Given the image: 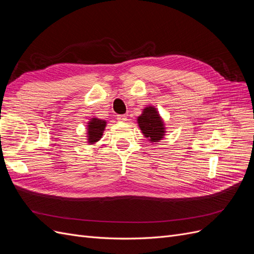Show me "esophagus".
Instances as JSON below:
<instances>
[{
  "mask_svg": "<svg viewBox=\"0 0 254 254\" xmlns=\"http://www.w3.org/2000/svg\"><path fill=\"white\" fill-rule=\"evenodd\" d=\"M117 119L119 120V122H126L127 121L126 115H118Z\"/></svg>",
  "mask_w": 254,
  "mask_h": 254,
  "instance_id": "obj_1",
  "label": "esophagus"
}]
</instances>
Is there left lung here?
Segmentation results:
<instances>
[{
    "instance_id": "left-lung-1",
    "label": "left lung",
    "mask_w": 254,
    "mask_h": 254,
    "mask_svg": "<svg viewBox=\"0 0 254 254\" xmlns=\"http://www.w3.org/2000/svg\"><path fill=\"white\" fill-rule=\"evenodd\" d=\"M137 124L144 136L148 137V141L151 143L159 142L165 135L164 122L153 106H148L143 109L142 114L137 118Z\"/></svg>"
}]
</instances>
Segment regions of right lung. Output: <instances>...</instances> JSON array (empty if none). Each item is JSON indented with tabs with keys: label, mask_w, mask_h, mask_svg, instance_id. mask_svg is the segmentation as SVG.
Segmentation results:
<instances>
[{
	"label": "right lung",
	"mask_w": 254,
	"mask_h": 254,
	"mask_svg": "<svg viewBox=\"0 0 254 254\" xmlns=\"http://www.w3.org/2000/svg\"><path fill=\"white\" fill-rule=\"evenodd\" d=\"M107 122L99 120V119H91V121L88 123V143L89 144H95L99 141V139L103 136L104 130L106 127Z\"/></svg>",
	"instance_id": "right-lung-1"
}]
</instances>
